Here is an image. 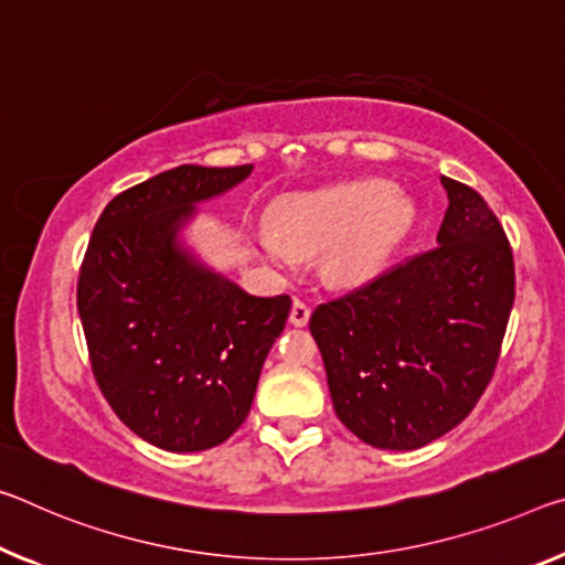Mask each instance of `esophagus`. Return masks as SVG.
Here are the masks:
<instances>
[{"label": "esophagus", "mask_w": 565, "mask_h": 565, "mask_svg": "<svg viewBox=\"0 0 565 565\" xmlns=\"http://www.w3.org/2000/svg\"><path fill=\"white\" fill-rule=\"evenodd\" d=\"M309 315H311L309 303L301 301V299H294V303H291V315H289L291 324H294V327H307Z\"/></svg>", "instance_id": "1"}]
</instances>
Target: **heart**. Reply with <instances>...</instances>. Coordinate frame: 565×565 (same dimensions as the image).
Masks as SVG:
<instances>
[{"mask_svg": "<svg viewBox=\"0 0 565 565\" xmlns=\"http://www.w3.org/2000/svg\"><path fill=\"white\" fill-rule=\"evenodd\" d=\"M415 209L382 178L334 183L286 195L274 205L276 231L258 234L264 254L291 268L297 250H324V271L339 286L374 279L412 226Z\"/></svg>", "mask_w": 565, "mask_h": 565, "instance_id": "b5f03b06", "label": "heart"}]
</instances>
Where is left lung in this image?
<instances>
[{"mask_svg":"<svg viewBox=\"0 0 565 565\" xmlns=\"http://www.w3.org/2000/svg\"><path fill=\"white\" fill-rule=\"evenodd\" d=\"M447 191L437 246L319 303L309 329L337 417L380 450L458 427L492 380L515 301L513 248L470 185Z\"/></svg>","mask_w":565,"mask_h":565,"instance_id":"left-lung-1","label":"left lung"}]
</instances>
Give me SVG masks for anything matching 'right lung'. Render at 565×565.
<instances>
[{
  "instance_id": "right-lung-1",
  "label": "right lung",
  "mask_w": 565,
  "mask_h": 565,
  "mask_svg": "<svg viewBox=\"0 0 565 565\" xmlns=\"http://www.w3.org/2000/svg\"><path fill=\"white\" fill-rule=\"evenodd\" d=\"M250 168L181 166L118 193L79 266L93 377L115 415L160 450H209L244 425L289 317L286 294L250 297L175 246L193 203L228 191Z\"/></svg>"
}]
</instances>
